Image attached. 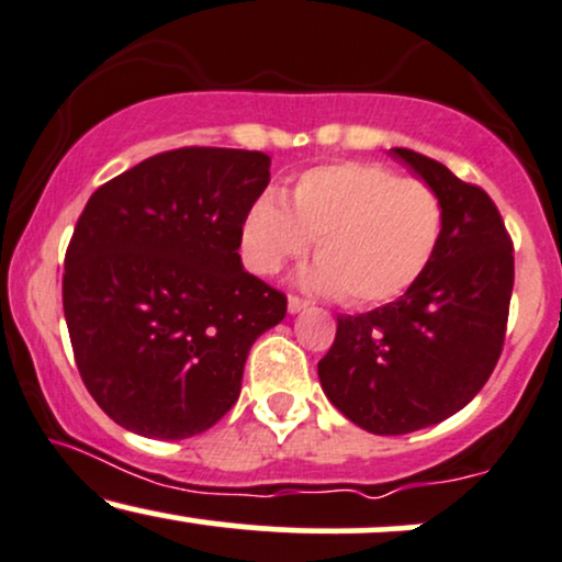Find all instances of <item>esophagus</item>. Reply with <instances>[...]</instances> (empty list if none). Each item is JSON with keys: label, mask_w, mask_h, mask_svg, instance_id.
I'll return each mask as SVG.
<instances>
[{"label": "esophagus", "mask_w": 562, "mask_h": 562, "mask_svg": "<svg viewBox=\"0 0 562 562\" xmlns=\"http://www.w3.org/2000/svg\"><path fill=\"white\" fill-rule=\"evenodd\" d=\"M308 306H311V301L299 299V295H290V299H288V311H290V314H301V311H306Z\"/></svg>", "instance_id": "obj_1"}]
</instances>
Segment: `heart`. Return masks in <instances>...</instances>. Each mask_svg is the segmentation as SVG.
<instances>
[{
  "label": "heart",
  "mask_w": 562,
  "mask_h": 562,
  "mask_svg": "<svg viewBox=\"0 0 562 562\" xmlns=\"http://www.w3.org/2000/svg\"><path fill=\"white\" fill-rule=\"evenodd\" d=\"M442 233L445 204L427 182L374 161H337L303 172L288 209L261 195L243 220L240 251L251 272L274 274L314 240L319 261L303 274L306 285L380 306L416 285Z\"/></svg>",
  "instance_id": "heart-1"
}]
</instances>
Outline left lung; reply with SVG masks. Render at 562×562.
<instances>
[{
	"label": "left lung",
	"instance_id": "left-lung-1",
	"mask_svg": "<svg viewBox=\"0 0 562 562\" xmlns=\"http://www.w3.org/2000/svg\"><path fill=\"white\" fill-rule=\"evenodd\" d=\"M445 204L435 261L397 301L337 316L319 361L329 403L371 435H408L458 414L503 353L513 243L495 201L439 161L392 148Z\"/></svg>",
	"mask_w": 562,
	"mask_h": 562
}]
</instances>
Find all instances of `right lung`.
<instances>
[{
	"mask_svg": "<svg viewBox=\"0 0 562 562\" xmlns=\"http://www.w3.org/2000/svg\"><path fill=\"white\" fill-rule=\"evenodd\" d=\"M272 159L243 148L157 154L93 191L65 254L63 306L86 390L151 439L214 427L256 337L288 299L240 261Z\"/></svg>",
	"mask_w": 562,
	"mask_h": 562,
	"instance_id": "right-lung-1",
	"label": "right lung"
}]
</instances>
